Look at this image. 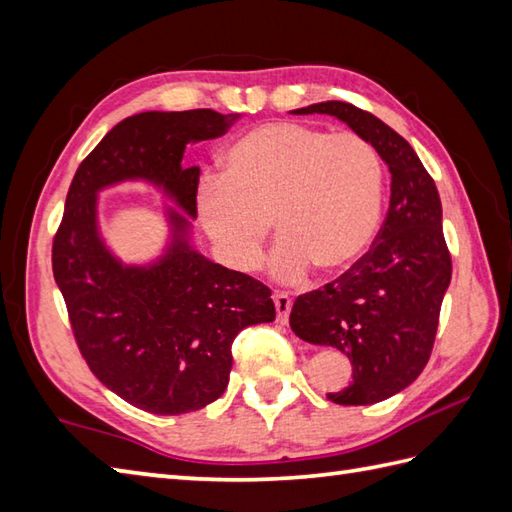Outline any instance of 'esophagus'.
<instances>
[{"mask_svg": "<svg viewBox=\"0 0 512 512\" xmlns=\"http://www.w3.org/2000/svg\"><path fill=\"white\" fill-rule=\"evenodd\" d=\"M273 301H275V308H277V321L286 323L288 317H290V308H292L290 297L286 295V292H275Z\"/></svg>", "mask_w": 512, "mask_h": 512, "instance_id": "esophagus-1", "label": "esophagus"}]
</instances>
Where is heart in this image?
Segmentation results:
<instances>
[{
  "instance_id": "heart-1",
  "label": "heart",
  "mask_w": 512,
  "mask_h": 512,
  "mask_svg": "<svg viewBox=\"0 0 512 512\" xmlns=\"http://www.w3.org/2000/svg\"><path fill=\"white\" fill-rule=\"evenodd\" d=\"M383 195V160L369 140L277 121L226 147L220 178L200 184L195 206L217 257L237 273L257 266L273 220L281 239L270 273L295 284L312 266L341 273L367 253Z\"/></svg>"
}]
</instances>
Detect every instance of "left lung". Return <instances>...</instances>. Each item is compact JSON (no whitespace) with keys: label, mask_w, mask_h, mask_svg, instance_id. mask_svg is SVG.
<instances>
[{"label":"left lung","mask_w":512,"mask_h":512,"mask_svg":"<svg viewBox=\"0 0 512 512\" xmlns=\"http://www.w3.org/2000/svg\"><path fill=\"white\" fill-rule=\"evenodd\" d=\"M295 114H328L369 140L391 173V198L372 248L332 284L297 297L290 328L299 339L341 350L352 383L336 405H374L409 387L427 365L440 306L451 284L436 182L405 138L352 103L325 101Z\"/></svg>","instance_id":"1"}]
</instances>
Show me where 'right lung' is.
<instances>
[{"mask_svg":"<svg viewBox=\"0 0 512 512\" xmlns=\"http://www.w3.org/2000/svg\"><path fill=\"white\" fill-rule=\"evenodd\" d=\"M237 118L213 110L125 118L76 169L52 242L54 281L85 363L116 396L156 416L220 398L235 336L275 321L268 286L191 244L200 167L182 165L184 149L226 134ZM127 179L154 183L185 213L166 212L170 242L149 265H123L98 228V193Z\"/></svg>","mask_w":512,"mask_h":512,"instance_id":"right-lung-1","label":"right lung"}]
</instances>
